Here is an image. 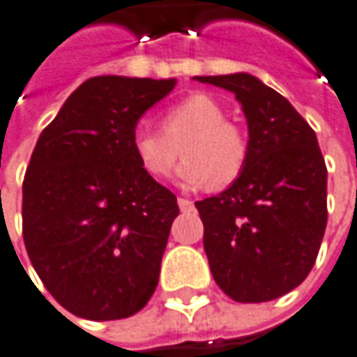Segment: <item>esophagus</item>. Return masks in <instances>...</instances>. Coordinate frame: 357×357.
Wrapping results in <instances>:
<instances>
[{"label":"esophagus","instance_id":"esophagus-1","mask_svg":"<svg viewBox=\"0 0 357 357\" xmlns=\"http://www.w3.org/2000/svg\"><path fill=\"white\" fill-rule=\"evenodd\" d=\"M178 202V208H181V212H192L195 210V204L188 200V198H178L176 200Z\"/></svg>","mask_w":357,"mask_h":357}]
</instances>
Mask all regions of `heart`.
<instances>
[{
  "instance_id": "b5f03b06",
  "label": "heart",
  "mask_w": 357,
  "mask_h": 357,
  "mask_svg": "<svg viewBox=\"0 0 357 357\" xmlns=\"http://www.w3.org/2000/svg\"><path fill=\"white\" fill-rule=\"evenodd\" d=\"M161 131L141 126L133 131V155L151 178L173 173L183 149L178 181L188 188L234 183L245 169L250 143L245 131L226 119V109L208 94H192L171 106Z\"/></svg>"
}]
</instances>
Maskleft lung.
<instances>
[{
	"instance_id": "left-lung-1",
	"label": "left lung",
	"mask_w": 357,
	"mask_h": 357,
	"mask_svg": "<svg viewBox=\"0 0 357 357\" xmlns=\"http://www.w3.org/2000/svg\"><path fill=\"white\" fill-rule=\"evenodd\" d=\"M234 92L250 155L224 192L195 202L218 287L238 303H265L303 283L326 229V165L317 133L273 88L248 73L195 76Z\"/></svg>"
}]
</instances>
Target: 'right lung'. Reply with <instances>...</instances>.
Segmentation results:
<instances>
[{"mask_svg":"<svg viewBox=\"0 0 357 357\" xmlns=\"http://www.w3.org/2000/svg\"><path fill=\"white\" fill-rule=\"evenodd\" d=\"M176 78L96 76L43 129L23 181V240L47 291L88 320L128 318L159 283L176 196L133 155L141 116Z\"/></svg>","mask_w":357,"mask_h":357,"instance_id":"right-lung-1","label":"right lung"}]
</instances>
